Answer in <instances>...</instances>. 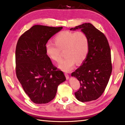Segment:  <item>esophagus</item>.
<instances>
[{"label": "esophagus", "mask_w": 125, "mask_h": 125, "mask_svg": "<svg viewBox=\"0 0 125 125\" xmlns=\"http://www.w3.org/2000/svg\"><path fill=\"white\" fill-rule=\"evenodd\" d=\"M65 76H66V78L67 80H68V79L69 78V74H68L67 73H65Z\"/></svg>", "instance_id": "34e87169"}]
</instances>
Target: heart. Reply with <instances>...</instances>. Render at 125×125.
<instances>
[{
	"instance_id": "b5f03b06",
	"label": "heart",
	"mask_w": 125,
	"mask_h": 125,
	"mask_svg": "<svg viewBox=\"0 0 125 125\" xmlns=\"http://www.w3.org/2000/svg\"><path fill=\"white\" fill-rule=\"evenodd\" d=\"M54 43L45 45V53L51 60L58 62L62 59V52H64L66 58L58 67L65 72L71 71L75 62L77 65L82 63L89 53V39L82 31L61 32L54 38Z\"/></svg>"
}]
</instances>
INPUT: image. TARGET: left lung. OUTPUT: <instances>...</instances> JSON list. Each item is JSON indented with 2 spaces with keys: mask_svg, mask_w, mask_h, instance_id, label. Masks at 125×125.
<instances>
[{
  "mask_svg": "<svg viewBox=\"0 0 125 125\" xmlns=\"http://www.w3.org/2000/svg\"><path fill=\"white\" fill-rule=\"evenodd\" d=\"M80 29L90 41L89 51L82 65L72 73L77 78L80 87L75 92L78 101L89 102L98 99L106 87L112 72L111 50L105 35L91 23H84L72 28Z\"/></svg>",
  "mask_w": 125,
  "mask_h": 125,
  "instance_id": "1",
  "label": "left lung"
}]
</instances>
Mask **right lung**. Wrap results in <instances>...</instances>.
Masks as SVG:
<instances>
[{"label": "right lung", "instance_id": "add662e5", "mask_svg": "<svg viewBox=\"0 0 125 125\" xmlns=\"http://www.w3.org/2000/svg\"><path fill=\"white\" fill-rule=\"evenodd\" d=\"M62 27L33 26L17 41L15 51L17 77L25 92L36 104H45L56 95L59 85L66 80L45 53L48 41Z\"/></svg>", "mask_w": 125, "mask_h": 125}]
</instances>
